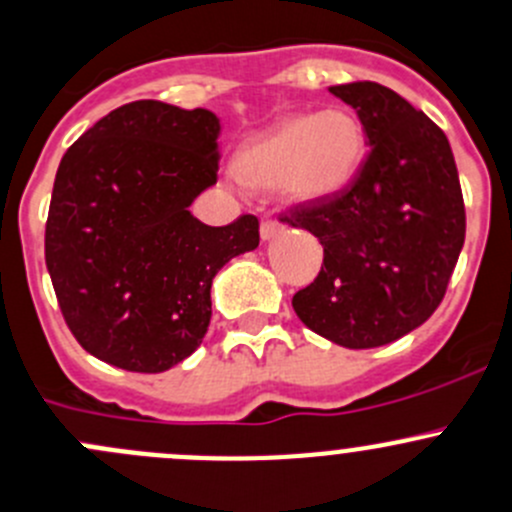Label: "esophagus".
<instances>
[{
    "label": "esophagus",
    "instance_id": "esophagus-1",
    "mask_svg": "<svg viewBox=\"0 0 512 512\" xmlns=\"http://www.w3.org/2000/svg\"><path fill=\"white\" fill-rule=\"evenodd\" d=\"M278 234H283V224H278V221H263L261 224V239L263 241H271L276 239Z\"/></svg>",
    "mask_w": 512,
    "mask_h": 512
}]
</instances>
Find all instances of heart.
Returning <instances> with one entry per match:
<instances>
[{
    "mask_svg": "<svg viewBox=\"0 0 512 512\" xmlns=\"http://www.w3.org/2000/svg\"><path fill=\"white\" fill-rule=\"evenodd\" d=\"M366 154V134L351 111L326 109L278 121L236 154V176L278 189L296 204H321L348 189Z\"/></svg>",
    "mask_w": 512,
    "mask_h": 512,
    "instance_id": "heart-1",
    "label": "heart"
}]
</instances>
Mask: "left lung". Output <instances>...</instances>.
Listing matches in <instances>:
<instances>
[{
	"mask_svg": "<svg viewBox=\"0 0 512 512\" xmlns=\"http://www.w3.org/2000/svg\"><path fill=\"white\" fill-rule=\"evenodd\" d=\"M328 91L356 109L368 159L341 194L283 216L323 246L293 311L336 346L378 348L443 301L465 241L463 194L448 139L423 111L376 82Z\"/></svg>",
	"mask_w": 512,
	"mask_h": 512,
	"instance_id": "1",
	"label": "left lung"
}]
</instances>
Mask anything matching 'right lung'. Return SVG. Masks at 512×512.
Instances as JSON below:
<instances>
[{
	"label": "right lung",
	"instance_id": "1",
	"mask_svg": "<svg viewBox=\"0 0 512 512\" xmlns=\"http://www.w3.org/2000/svg\"><path fill=\"white\" fill-rule=\"evenodd\" d=\"M221 121L141 99L64 154L49 204V276L84 351L134 373L189 358L211 323V283L258 246V219L206 226L189 211L216 184Z\"/></svg>",
	"mask_w": 512,
	"mask_h": 512
}]
</instances>
